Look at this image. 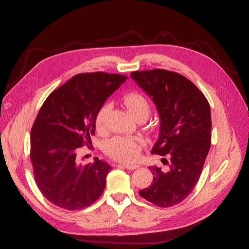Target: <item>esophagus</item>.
<instances>
[{"label":"esophagus","instance_id":"esophagus-1","mask_svg":"<svg viewBox=\"0 0 249 249\" xmlns=\"http://www.w3.org/2000/svg\"><path fill=\"white\" fill-rule=\"evenodd\" d=\"M122 166H123L126 169H128V170H135V169L139 168L138 165H130V163H128V165H127V163H126V165L124 163V165H122Z\"/></svg>","mask_w":249,"mask_h":249}]
</instances>
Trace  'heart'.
Segmentation results:
<instances>
[{
    "instance_id": "1",
    "label": "heart",
    "mask_w": 249,
    "mask_h": 249,
    "mask_svg": "<svg viewBox=\"0 0 249 249\" xmlns=\"http://www.w3.org/2000/svg\"><path fill=\"white\" fill-rule=\"evenodd\" d=\"M122 100L135 120L144 121L149 116L151 105L142 93L138 91H129L124 95ZM109 108L108 104L102 106L95 115L94 123L97 131L104 130L106 116H107ZM143 145L144 141L140 137L116 136L106 142L105 152L115 160L130 162L138 158Z\"/></svg>"
}]
</instances>
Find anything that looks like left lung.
Segmentation results:
<instances>
[{
  "instance_id": "left-lung-1",
  "label": "left lung",
  "mask_w": 249,
  "mask_h": 249,
  "mask_svg": "<svg viewBox=\"0 0 249 249\" xmlns=\"http://www.w3.org/2000/svg\"><path fill=\"white\" fill-rule=\"evenodd\" d=\"M131 78L150 95L160 115V135L152 154L169 157L168 171L150 167L154 176L142 198L170 208L187 198L202 172L211 147V109L204 94L176 71L154 68L133 71Z\"/></svg>"
}]
</instances>
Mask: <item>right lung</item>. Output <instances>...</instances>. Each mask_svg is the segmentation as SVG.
Wrapping results in <instances>:
<instances>
[{
	"label": "right lung",
	"instance_id": "obj_1",
	"mask_svg": "<svg viewBox=\"0 0 249 249\" xmlns=\"http://www.w3.org/2000/svg\"><path fill=\"white\" fill-rule=\"evenodd\" d=\"M126 78L104 71L78 73L40 107L31 130L30 158L37 187L52 204L76 211L102 196L112 168L97 157L81 166L78 153L86 144L92 150L95 115Z\"/></svg>",
	"mask_w": 249,
	"mask_h": 249
}]
</instances>
